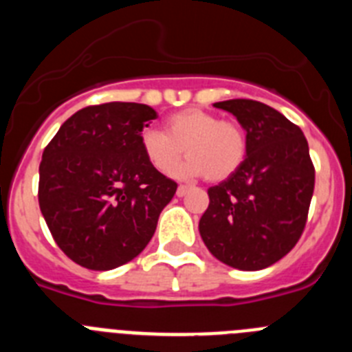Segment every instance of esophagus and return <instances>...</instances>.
<instances>
[{
	"instance_id": "obj_1",
	"label": "esophagus",
	"mask_w": 352,
	"mask_h": 352,
	"mask_svg": "<svg viewBox=\"0 0 352 352\" xmlns=\"http://www.w3.org/2000/svg\"><path fill=\"white\" fill-rule=\"evenodd\" d=\"M190 190V186L186 185H179L178 190H176V194H178V197H183V195H186V192Z\"/></svg>"
}]
</instances>
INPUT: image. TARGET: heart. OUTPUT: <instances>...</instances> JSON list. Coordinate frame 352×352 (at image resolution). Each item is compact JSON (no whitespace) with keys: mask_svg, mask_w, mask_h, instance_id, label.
Listing matches in <instances>:
<instances>
[{"mask_svg":"<svg viewBox=\"0 0 352 352\" xmlns=\"http://www.w3.org/2000/svg\"><path fill=\"white\" fill-rule=\"evenodd\" d=\"M139 142L148 164L158 173L169 174L185 149L188 160L174 170V176L206 174L210 182H222L234 174L247 153V139L239 125L195 107L170 114L166 132L153 126L144 129Z\"/></svg>","mask_w":352,"mask_h":352,"instance_id":"heart-1","label":"heart"}]
</instances>
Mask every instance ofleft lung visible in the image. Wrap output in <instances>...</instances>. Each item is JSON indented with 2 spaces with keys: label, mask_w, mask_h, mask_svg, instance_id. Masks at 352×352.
Returning <instances> with one entry per match:
<instances>
[{
  "label": "left lung",
  "mask_w": 352,
  "mask_h": 352,
  "mask_svg": "<svg viewBox=\"0 0 352 352\" xmlns=\"http://www.w3.org/2000/svg\"><path fill=\"white\" fill-rule=\"evenodd\" d=\"M213 105L243 126L247 155L234 174L208 188L199 232L223 264L257 272L289 254L305 229L316 183L309 142L266 104L234 98Z\"/></svg>",
  "instance_id": "8db88e82"
}]
</instances>
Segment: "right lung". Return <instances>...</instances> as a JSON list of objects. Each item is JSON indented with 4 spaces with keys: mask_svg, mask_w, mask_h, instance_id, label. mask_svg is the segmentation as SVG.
<instances>
[{
    "mask_svg": "<svg viewBox=\"0 0 352 352\" xmlns=\"http://www.w3.org/2000/svg\"><path fill=\"white\" fill-rule=\"evenodd\" d=\"M155 118L144 104L89 105L43 149L40 211L58 247L84 268L107 272L138 257L176 194V182L142 155L139 138Z\"/></svg>",
    "mask_w": 352,
    "mask_h": 352,
    "instance_id": "1",
    "label": "right lung"
}]
</instances>
